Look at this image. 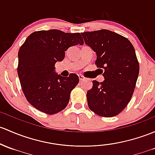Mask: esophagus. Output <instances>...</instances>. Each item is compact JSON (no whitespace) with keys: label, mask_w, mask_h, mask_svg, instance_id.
Segmentation results:
<instances>
[{"label":"esophagus","mask_w":155,"mask_h":155,"mask_svg":"<svg viewBox=\"0 0 155 155\" xmlns=\"http://www.w3.org/2000/svg\"><path fill=\"white\" fill-rule=\"evenodd\" d=\"M79 80H80V82H82V81L84 80V79H85V78H84L82 75H79Z\"/></svg>","instance_id":"1"}]
</instances>
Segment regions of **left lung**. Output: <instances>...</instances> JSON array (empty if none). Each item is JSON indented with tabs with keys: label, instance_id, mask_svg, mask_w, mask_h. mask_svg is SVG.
<instances>
[{
	"label": "left lung",
	"instance_id": "left-lung-1",
	"mask_svg": "<svg viewBox=\"0 0 155 155\" xmlns=\"http://www.w3.org/2000/svg\"><path fill=\"white\" fill-rule=\"evenodd\" d=\"M84 42L97 53L95 64L103 69L105 80L93 81L87 92V105L96 114L112 117L131 100L139 75L134 48L123 35L107 30L82 32Z\"/></svg>",
	"mask_w": 155,
	"mask_h": 155
}]
</instances>
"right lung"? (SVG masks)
<instances>
[{"instance_id": "right-lung-1", "label": "right lung", "mask_w": 155, "mask_h": 155, "mask_svg": "<svg viewBox=\"0 0 155 155\" xmlns=\"http://www.w3.org/2000/svg\"><path fill=\"white\" fill-rule=\"evenodd\" d=\"M79 44H84L79 32L50 30L32 32L21 46L18 75L26 99L37 110L52 115L68 105L79 79L75 73L68 77L58 75L55 64L64 59L70 47Z\"/></svg>"}]
</instances>
